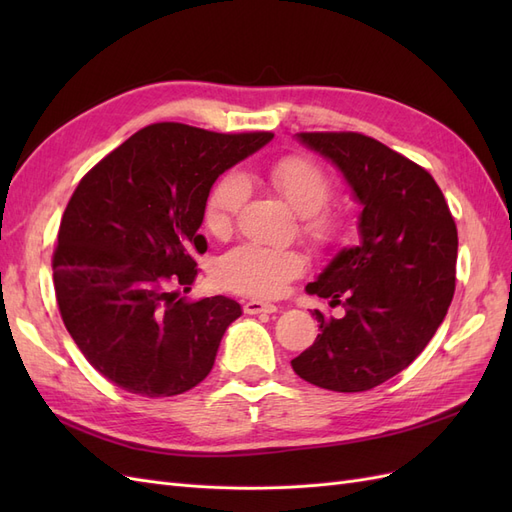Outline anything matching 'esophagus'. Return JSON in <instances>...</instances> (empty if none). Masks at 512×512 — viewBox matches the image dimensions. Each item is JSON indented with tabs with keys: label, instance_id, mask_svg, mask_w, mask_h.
Segmentation results:
<instances>
[{
	"label": "esophagus",
	"instance_id": "obj_1",
	"mask_svg": "<svg viewBox=\"0 0 512 512\" xmlns=\"http://www.w3.org/2000/svg\"><path fill=\"white\" fill-rule=\"evenodd\" d=\"M243 312L250 314V316H256V314H273L277 312V307L273 303H265V301H245L243 303Z\"/></svg>",
	"mask_w": 512,
	"mask_h": 512
}]
</instances>
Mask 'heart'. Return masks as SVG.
<instances>
[{
  "label": "heart",
  "instance_id": "heart-1",
  "mask_svg": "<svg viewBox=\"0 0 512 512\" xmlns=\"http://www.w3.org/2000/svg\"><path fill=\"white\" fill-rule=\"evenodd\" d=\"M267 181L280 194L294 213L303 218V235L316 247H333L344 237V218L339 213L324 211L333 194V181L314 160L288 156L267 170ZM250 185L239 173H226L207 198L205 226L215 237L232 230L241 213ZM305 260L294 250H280L258 243H243L230 250L218 265L220 282L252 297H277L290 280L299 277Z\"/></svg>",
  "mask_w": 512,
  "mask_h": 512
}]
</instances>
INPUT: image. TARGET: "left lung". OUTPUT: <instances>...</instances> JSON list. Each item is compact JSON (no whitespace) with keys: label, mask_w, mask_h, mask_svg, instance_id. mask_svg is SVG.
Masks as SVG:
<instances>
[{"label":"left lung","mask_w":512,"mask_h":512,"mask_svg":"<svg viewBox=\"0 0 512 512\" xmlns=\"http://www.w3.org/2000/svg\"><path fill=\"white\" fill-rule=\"evenodd\" d=\"M297 141L329 160L361 205L359 245L342 247L307 294L342 303L316 342L292 359L320 389L361 393L397 376L425 350L455 292L457 226L425 168L356 132H301Z\"/></svg>","instance_id":"8db88e82"}]
</instances>
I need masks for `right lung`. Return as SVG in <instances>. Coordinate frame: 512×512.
<instances>
[{
  "label": "right lung",
  "instance_id": "obj_1",
  "mask_svg": "<svg viewBox=\"0 0 512 512\" xmlns=\"http://www.w3.org/2000/svg\"><path fill=\"white\" fill-rule=\"evenodd\" d=\"M271 132L218 134L153 123L98 162L61 218L53 282L74 344L119 389L173 397L203 382L241 316L228 297H183L215 179Z\"/></svg>",
  "mask_w": 512,
  "mask_h": 512
}]
</instances>
